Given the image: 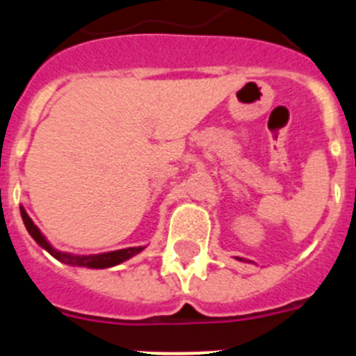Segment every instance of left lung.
Wrapping results in <instances>:
<instances>
[{"instance_id": "obj_1", "label": "left lung", "mask_w": 356, "mask_h": 356, "mask_svg": "<svg viewBox=\"0 0 356 356\" xmlns=\"http://www.w3.org/2000/svg\"><path fill=\"white\" fill-rule=\"evenodd\" d=\"M238 260H242V259H238Z\"/></svg>"}]
</instances>
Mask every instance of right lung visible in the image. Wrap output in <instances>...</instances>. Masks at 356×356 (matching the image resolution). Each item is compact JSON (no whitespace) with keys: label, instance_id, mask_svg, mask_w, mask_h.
<instances>
[{"label":"right lung","instance_id":"add662e5","mask_svg":"<svg viewBox=\"0 0 356 356\" xmlns=\"http://www.w3.org/2000/svg\"><path fill=\"white\" fill-rule=\"evenodd\" d=\"M21 217H23L24 226H26L28 234L33 237V241L39 244L40 248L48 251L51 257H55L56 260H60L62 264H67V266H78V267H89V269H106V267H114L118 264L124 262V260L131 259L134 254L140 253L144 250L143 246L139 248H127V250H118V251H108V253H99V254H72V253H64V251H58L46 241L40 229L33 225V221L30 219V216L26 213V210L21 207Z\"/></svg>","mask_w":356,"mask_h":356}]
</instances>
